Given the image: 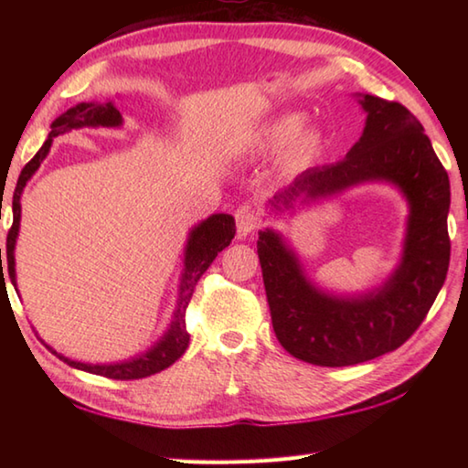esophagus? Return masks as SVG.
<instances>
[{
	"instance_id": "obj_1",
	"label": "esophagus",
	"mask_w": 468,
	"mask_h": 468,
	"mask_svg": "<svg viewBox=\"0 0 468 468\" xmlns=\"http://www.w3.org/2000/svg\"><path fill=\"white\" fill-rule=\"evenodd\" d=\"M235 221H237V233L250 235L257 227H260V213H257L251 205H241L235 211Z\"/></svg>"
}]
</instances>
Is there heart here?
<instances>
[{"label": "heart", "mask_w": 468, "mask_h": 468, "mask_svg": "<svg viewBox=\"0 0 468 468\" xmlns=\"http://www.w3.org/2000/svg\"><path fill=\"white\" fill-rule=\"evenodd\" d=\"M303 126V118L300 114H287L277 118L270 126L265 128L263 133V141L265 144L273 148V151H282L285 146H292V153L295 158H310L320 151L322 146V134L317 131H302Z\"/></svg>", "instance_id": "heart-1"}]
</instances>
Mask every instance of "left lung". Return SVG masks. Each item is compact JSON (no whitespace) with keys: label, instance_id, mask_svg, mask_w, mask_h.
<instances>
[{"label":"left lung","instance_id":"left-lung-1","mask_svg":"<svg viewBox=\"0 0 468 468\" xmlns=\"http://www.w3.org/2000/svg\"><path fill=\"white\" fill-rule=\"evenodd\" d=\"M366 126L344 161L307 168L273 197L275 208L386 181L410 207L402 261L384 285L354 297L325 293L307 280L273 229L260 231L257 253L277 340L293 357L327 367L354 366L400 347L419 330L446 280L451 183L431 138L409 108L362 94Z\"/></svg>","mask_w":468,"mask_h":468}]
</instances>
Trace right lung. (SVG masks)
Returning <instances> with one entry per match:
<instances>
[{
    "instance_id": "right-lung-1",
    "label": "right lung",
    "mask_w": 468,
    "mask_h": 468,
    "mask_svg": "<svg viewBox=\"0 0 468 468\" xmlns=\"http://www.w3.org/2000/svg\"><path fill=\"white\" fill-rule=\"evenodd\" d=\"M121 124H122V114L116 111V106L112 102H80L69 108V111H66L64 114H59L52 122V126H49L52 131L48 134V141L36 153L32 161L22 168V175H19L16 191H14V203H12L14 223L7 233V241H5L7 257L4 261L7 263L9 280H12L14 285H16L14 250H16L17 231H19V217H22V205H19V198H22L26 183L32 178V175L37 171L39 165H42V161L48 156L52 141L58 134L69 133L72 128H82V126L116 128ZM233 237H235V218L225 213L211 215L188 233V241L185 247V270H183V280H181V292H178L176 310L173 315L171 327H168V332L161 337V340H158L151 350L144 352L143 356L133 357V360H126V362H118V364H84V362L69 360V357L58 354L54 347H49L48 344L44 346L68 366L96 374V376L112 378V380H138V378H146L165 370V367L175 364L188 347V337L191 335L186 332L185 314H186L188 302H191L193 297L197 282L201 280V275L208 270V265L213 263L217 253H221L225 247L231 243ZM0 267H2V250H0Z\"/></svg>"
}]
</instances>
